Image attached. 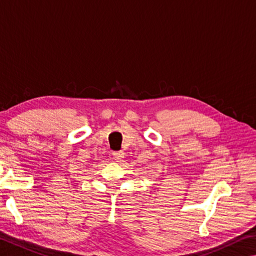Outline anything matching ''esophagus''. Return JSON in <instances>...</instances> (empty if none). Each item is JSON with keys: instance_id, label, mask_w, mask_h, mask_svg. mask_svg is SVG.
<instances>
[{"instance_id": "1", "label": "esophagus", "mask_w": 256, "mask_h": 256, "mask_svg": "<svg viewBox=\"0 0 256 256\" xmlns=\"http://www.w3.org/2000/svg\"><path fill=\"white\" fill-rule=\"evenodd\" d=\"M113 158L116 162H120L123 161V158H124V152L123 151H118V152H114L113 153Z\"/></svg>"}]
</instances>
